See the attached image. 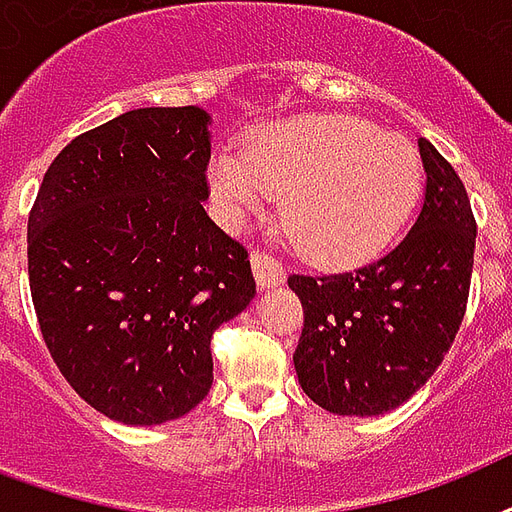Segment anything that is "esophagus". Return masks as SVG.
<instances>
[{"label":"esophagus","instance_id":"1","mask_svg":"<svg viewBox=\"0 0 512 512\" xmlns=\"http://www.w3.org/2000/svg\"><path fill=\"white\" fill-rule=\"evenodd\" d=\"M251 267H253V277H256L259 288H272V285H280L285 280L283 267H280V264H277L272 256H267V253L253 251Z\"/></svg>","mask_w":512,"mask_h":512}]
</instances>
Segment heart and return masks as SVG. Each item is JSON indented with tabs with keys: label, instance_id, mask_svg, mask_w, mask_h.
Here are the masks:
<instances>
[{
	"label": "heart",
	"instance_id": "b5f03b06",
	"mask_svg": "<svg viewBox=\"0 0 512 512\" xmlns=\"http://www.w3.org/2000/svg\"><path fill=\"white\" fill-rule=\"evenodd\" d=\"M213 200L240 224L283 197V229L318 267H360L406 227L422 192L417 146L355 117L304 114L256 130L208 168Z\"/></svg>",
	"mask_w": 512,
	"mask_h": 512
}]
</instances>
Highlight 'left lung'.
Here are the masks:
<instances>
[{
  "instance_id": "obj_1",
  "label": "left lung",
  "mask_w": 512,
  "mask_h": 512,
  "mask_svg": "<svg viewBox=\"0 0 512 512\" xmlns=\"http://www.w3.org/2000/svg\"><path fill=\"white\" fill-rule=\"evenodd\" d=\"M414 227L382 259L339 275H291L304 307L293 366L301 390L339 417L398 408L441 366L465 318L475 219L465 184L427 138Z\"/></svg>"
}]
</instances>
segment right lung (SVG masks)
I'll list each match as a JSON object with an SVG mask.
<instances>
[{"label":"right lung","instance_id":"1","mask_svg":"<svg viewBox=\"0 0 512 512\" xmlns=\"http://www.w3.org/2000/svg\"><path fill=\"white\" fill-rule=\"evenodd\" d=\"M211 117L133 109L77 136L29 213V285L66 382L125 425L189 414L213 384V331L251 304L243 245L205 213Z\"/></svg>","mask_w":512,"mask_h":512}]
</instances>
